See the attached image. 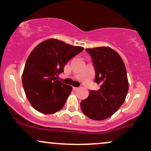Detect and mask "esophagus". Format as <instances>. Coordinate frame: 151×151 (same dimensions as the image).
Listing matches in <instances>:
<instances>
[{
	"mask_svg": "<svg viewBox=\"0 0 151 151\" xmlns=\"http://www.w3.org/2000/svg\"><path fill=\"white\" fill-rule=\"evenodd\" d=\"M78 89H79V87H73V90H74V91H75V90H77Z\"/></svg>",
	"mask_w": 151,
	"mask_h": 151,
	"instance_id": "1",
	"label": "esophagus"
}]
</instances>
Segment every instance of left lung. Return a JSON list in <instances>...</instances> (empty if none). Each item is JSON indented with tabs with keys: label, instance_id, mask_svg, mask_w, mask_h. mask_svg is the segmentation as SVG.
Masks as SVG:
<instances>
[{
	"label": "left lung",
	"instance_id": "obj_1",
	"mask_svg": "<svg viewBox=\"0 0 151 151\" xmlns=\"http://www.w3.org/2000/svg\"><path fill=\"white\" fill-rule=\"evenodd\" d=\"M95 69V82L99 89L89 91L81 102V111L89 119L104 120L119 110L129 91L127 72L124 61L115 50L109 47L87 48Z\"/></svg>",
	"mask_w": 151,
	"mask_h": 151
}]
</instances>
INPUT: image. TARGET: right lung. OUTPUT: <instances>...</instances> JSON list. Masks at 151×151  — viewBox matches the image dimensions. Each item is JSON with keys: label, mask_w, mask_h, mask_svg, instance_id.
I'll list each match as a JSON object with an SVG mask.
<instances>
[{"label": "right lung", "mask_w": 151, "mask_h": 151, "mask_svg": "<svg viewBox=\"0 0 151 151\" xmlns=\"http://www.w3.org/2000/svg\"><path fill=\"white\" fill-rule=\"evenodd\" d=\"M84 48L57 39L46 40L31 52L27 59L22 82L27 99L40 113L51 114L63 108L72 90L58 80L67 62Z\"/></svg>", "instance_id": "add662e5"}]
</instances>
